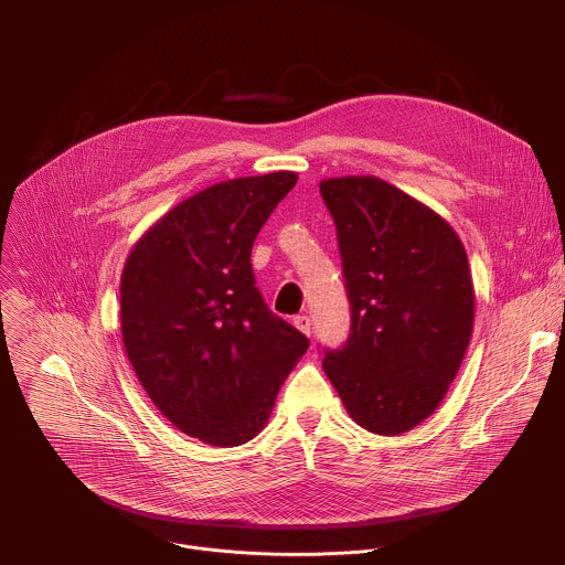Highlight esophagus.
Segmentation results:
<instances>
[{
    "label": "esophagus",
    "mask_w": 565,
    "mask_h": 565,
    "mask_svg": "<svg viewBox=\"0 0 565 565\" xmlns=\"http://www.w3.org/2000/svg\"><path fill=\"white\" fill-rule=\"evenodd\" d=\"M292 324H295L303 335L310 338V317H308V315H297V317L292 319Z\"/></svg>",
    "instance_id": "esophagus-1"
}]
</instances>
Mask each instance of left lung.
<instances>
[{"instance_id": "1", "label": "left lung", "mask_w": 565, "mask_h": 565, "mask_svg": "<svg viewBox=\"0 0 565 565\" xmlns=\"http://www.w3.org/2000/svg\"><path fill=\"white\" fill-rule=\"evenodd\" d=\"M335 227L351 301V335L324 351L349 416L380 436L429 418L465 358L473 286L454 227L375 177L319 183Z\"/></svg>"}]
</instances>
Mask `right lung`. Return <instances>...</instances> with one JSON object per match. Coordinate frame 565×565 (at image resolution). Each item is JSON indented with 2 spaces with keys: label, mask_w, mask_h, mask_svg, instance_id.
I'll return each mask as SVG.
<instances>
[{
  "label": "right lung",
  "mask_w": 565,
  "mask_h": 565,
  "mask_svg": "<svg viewBox=\"0 0 565 565\" xmlns=\"http://www.w3.org/2000/svg\"><path fill=\"white\" fill-rule=\"evenodd\" d=\"M295 172L216 183L156 221L120 277L127 358L163 414L214 447L253 440L308 349L255 286L253 244Z\"/></svg>",
  "instance_id": "obj_1"
}]
</instances>
